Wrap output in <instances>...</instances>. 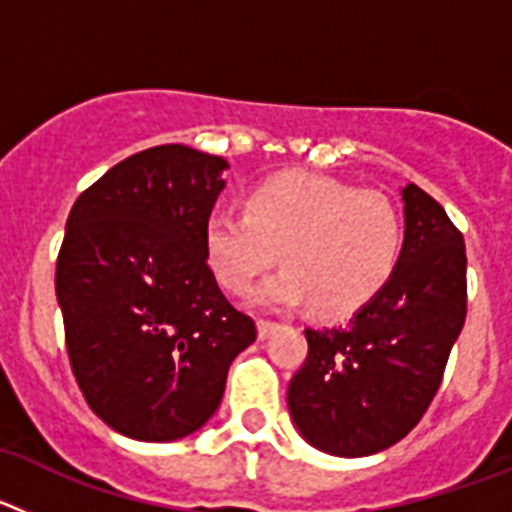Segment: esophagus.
<instances>
[{"label": "esophagus", "mask_w": 512, "mask_h": 512, "mask_svg": "<svg viewBox=\"0 0 512 512\" xmlns=\"http://www.w3.org/2000/svg\"><path fill=\"white\" fill-rule=\"evenodd\" d=\"M277 328H279L277 320L261 318V320H259V338H269L271 333H274V330H277Z\"/></svg>", "instance_id": "34e87169"}]
</instances>
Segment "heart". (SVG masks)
<instances>
[{"label":"heart","mask_w":512,"mask_h":512,"mask_svg":"<svg viewBox=\"0 0 512 512\" xmlns=\"http://www.w3.org/2000/svg\"><path fill=\"white\" fill-rule=\"evenodd\" d=\"M402 217L384 194L310 174L259 184L246 210L207 215L202 246L212 277L230 295H246L274 264L284 269L253 295L256 305L312 302L323 318H343L377 295L402 253Z\"/></svg>","instance_id":"1"}]
</instances>
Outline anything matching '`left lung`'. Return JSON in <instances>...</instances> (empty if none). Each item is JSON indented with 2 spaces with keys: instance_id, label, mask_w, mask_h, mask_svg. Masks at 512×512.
I'll use <instances>...</instances> for the list:
<instances>
[{
  "instance_id": "left-lung-1",
  "label": "left lung",
  "mask_w": 512,
  "mask_h": 512,
  "mask_svg": "<svg viewBox=\"0 0 512 512\" xmlns=\"http://www.w3.org/2000/svg\"><path fill=\"white\" fill-rule=\"evenodd\" d=\"M405 241L390 282L338 328H305L287 405L310 446L369 456L408 436L441 387L467 318V248L446 210L408 184Z\"/></svg>"
}]
</instances>
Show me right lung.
Wrapping results in <instances>:
<instances>
[{
	"label": "right lung",
	"mask_w": 512,
	"mask_h": 512,
	"mask_svg": "<svg viewBox=\"0 0 512 512\" xmlns=\"http://www.w3.org/2000/svg\"><path fill=\"white\" fill-rule=\"evenodd\" d=\"M225 169L179 143L148 148L81 192L66 220L56 297L71 369L89 408L135 441L200 431L256 341L202 246Z\"/></svg>",
	"instance_id": "add662e5"
}]
</instances>
